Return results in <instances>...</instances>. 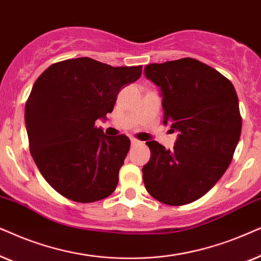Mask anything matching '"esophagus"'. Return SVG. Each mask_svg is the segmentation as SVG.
<instances>
[{
  "label": "esophagus",
  "mask_w": 261,
  "mask_h": 261,
  "mask_svg": "<svg viewBox=\"0 0 261 261\" xmlns=\"http://www.w3.org/2000/svg\"><path fill=\"white\" fill-rule=\"evenodd\" d=\"M131 145H133V147H134V145H137V144H141V142L140 141H138V140H136V138H131Z\"/></svg>",
  "instance_id": "obj_1"
}]
</instances>
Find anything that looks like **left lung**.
<instances>
[{
  "label": "left lung",
  "mask_w": 261,
  "mask_h": 261,
  "mask_svg": "<svg viewBox=\"0 0 261 261\" xmlns=\"http://www.w3.org/2000/svg\"><path fill=\"white\" fill-rule=\"evenodd\" d=\"M144 74L161 90L163 124L178 131L173 150L147 142L144 186L163 204L185 205L209 192L230 165L242 126L238 95L227 77L193 58L149 64Z\"/></svg>",
  "instance_id": "left-lung-1"
}]
</instances>
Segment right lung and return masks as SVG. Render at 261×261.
Here are the masks:
<instances>
[{
    "mask_svg": "<svg viewBox=\"0 0 261 261\" xmlns=\"http://www.w3.org/2000/svg\"><path fill=\"white\" fill-rule=\"evenodd\" d=\"M138 67H111L89 57L58 62L37 79L25 107L31 155L52 189L79 203L113 193L130 149L98 119L113 111L120 89L141 77Z\"/></svg>",
    "mask_w": 261,
    "mask_h": 261,
    "instance_id": "obj_1",
    "label": "right lung"
}]
</instances>
